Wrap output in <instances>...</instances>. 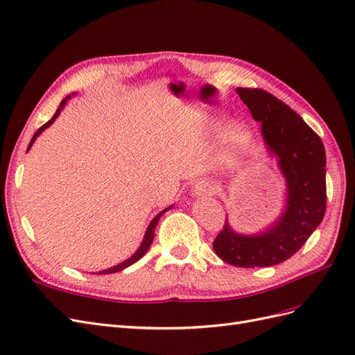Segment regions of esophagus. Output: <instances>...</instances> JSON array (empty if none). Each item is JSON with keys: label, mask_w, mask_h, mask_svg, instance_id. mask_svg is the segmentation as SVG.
<instances>
[{"label": "esophagus", "mask_w": 355, "mask_h": 355, "mask_svg": "<svg viewBox=\"0 0 355 355\" xmlns=\"http://www.w3.org/2000/svg\"><path fill=\"white\" fill-rule=\"evenodd\" d=\"M213 192H214V188L210 182L201 180L194 187V189H192V196L197 198H206V197L213 196Z\"/></svg>", "instance_id": "34e87169"}]
</instances>
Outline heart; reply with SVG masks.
<instances>
[{
  "label": "heart",
  "mask_w": 355,
  "mask_h": 355,
  "mask_svg": "<svg viewBox=\"0 0 355 355\" xmlns=\"http://www.w3.org/2000/svg\"><path fill=\"white\" fill-rule=\"evenodd\" d=\"M227 128H228V121L227 118L222 115L211 116L206 123V133L209 135V137L214 139V141L222 139L223 135L227 133ZM244 144H245V133L243 130V127L234 125L228 133V146H227V151L223 154L225 164L234 166L237 163V159L240 158V154L244 148Z\"/></svg>",
  "instance_id": "1"
}]
</instances>
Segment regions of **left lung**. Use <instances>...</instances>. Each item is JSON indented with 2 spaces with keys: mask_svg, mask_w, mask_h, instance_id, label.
Returning a JSON list of instances; mask_svg holds the SVG:
<instances>
[{
  "mask_svg": "<svg viewBox=\"0 0 355 355\" xmlns=\"http://www.w3.org/2000/svg\"><path fill=\"white\" fill-rule=\"evenodd\" d=\"M237 93L262 124L265 146L286 180V206L274 223L256 234L234 231L227 219L213 250L234 266H274L292 257L324 218L326 151L302 116L271 93L243 87Z\"/></svg>",
  "mask_w": 355,
  "mask_h": 355,
  "instance_id": "left-lung-1",
  "label": "left lung"
}]
</instances>
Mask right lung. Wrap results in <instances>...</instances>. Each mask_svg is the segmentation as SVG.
I'll return each mask as SVG.
<instances>
[{
	"label": "right lung",
	"mask_w": 355,
	"mask_h": 355,
	"mask_svg": "<svg viewBox=\"0 0 355 355\" xmlns=\"http://www.w3.org/2000/svg\"><path fill=\"white\" fill-rule=\"evenodd\" d=\"M71 99V96H67L65 99H63L62 102H60V105H59V108H58V111H56V114L53 115V118L50 121H47L44 125L42 127H40L38 130L35 132V135H34V137L31 139V142H29V146H28V151L31 149V146H32V144L35 142V139L46 130L47 127H50L53 123H55V120L56 118L59 116V114H60V111L65 108V105H67V102ZM171 207L173 206H170V207H167V209H164L163 211H159L157 216L151 220V223L148 225V230H146V232H145V237H144V240H142V244L139 245V249L128 257V259H125L124 262H121V263H118V265H115V266H111V268H108V270H103V271H99L98 274H114V272H118V271H123V270H125L127 266H130V265H133V263H136L139 259H142V256L148 252V249H149V245L153 244V241H154V237H155V234H154V231H155V228H157V223H158V220H159V218L163 216V214L167 211V210H170Z\"/></svg>",
	"instance_id": "add662e5"
}]
</instances>
